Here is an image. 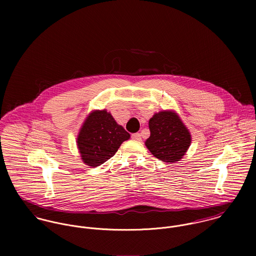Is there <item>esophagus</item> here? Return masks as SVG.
<instances>
[{"label":"esophagus","instance_id":"obj_1","mask_svg":"<svg viewBox=\"0 0 256 256\" xmlns=\"http://www.w3.org/2000/svg\"><path fill=\"white\" fill-rule=\"evenodd\" d=\"M132 139L135 140V141H141V134L140 133H135V134H132Z\"/></svg>","mask_w":256,"mask_h":256}]
</instances>
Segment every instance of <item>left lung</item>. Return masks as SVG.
<instances>
[{
  "label": "left lung",
  "mask_w": 256,
  "mask_h": 256,
  "mask_svg": "<svg viewBox=\"0 0 256 256\" xmlns=\"http://www.w3.org/2000/svg\"><path fill=\"white\" fill-rule=\"evenodd\" d=\"M150 135L146 146L160 160L176 162L190 146L191 136L176 113L160 111L148 121Z\"/></svg>",
  "instance_id": "1"
}]
</instances>
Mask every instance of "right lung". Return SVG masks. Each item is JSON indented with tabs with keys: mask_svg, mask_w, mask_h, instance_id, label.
<instances>
[{
	"mask_svg": "<svg viewBox=\"0 0 256 256\" xmlns=\"http://www.w3.org/2000/svg\"><path fill=\"white\" fill-rule=\"evenodd\" d=\"M129 138L130 134L106 110H96L86 119L76 143L84 162L96 168L112 158Z\"/></svg>",
	"mask_w": 256,
	"mask_h": 256,
	"instance_id": "1",
	"label": "right lung"
}]
</instances>
